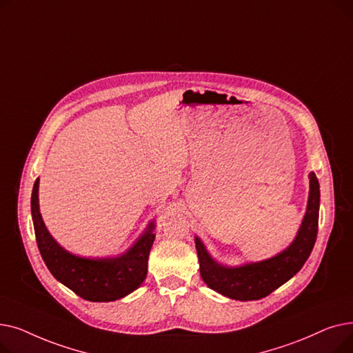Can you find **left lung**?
Returning <instances> with one entry per match:
<instances>
[{"label":"left lung","mask_w":353,"mask_h":353,"mask_svg":"<svg viewBox=\"0 0 353 353\" xmlns=\"http://www.w3.org/2000/svg\"><path fill=\"white\" fill-rule=\"evenodd\" d=\"M309 199L302 225L293 242L281 253L262 262H252L229 268L217 263L206 246L196 236L194 243L200 263V276L205 283L236 301H257L266 298L274 289L286 283L298 273L316 242L319 223L321 190L316 174H309Z\"/></svg>","instance_id":"8db88e82"}]
</instances>
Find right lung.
<instances>
[{"label":"right lung","instance_id":"add662e5","mask_svg":"<svg viewBox=\"0 0 353 353\" xmlns=\"http://www.w3.org/2000/svg\"><path fill=\"white\" fill-rule=\"evenodd\" d=\"M37 179L31 194V214L37 246L51 274L80 298L90 302H111L134 292L147 276V261L154 242V221H150L136 243L119 257L90 259L61 248L47 230L39 206Z\"/></svg>","mask_w":353,"mask_h":353}]
</instances>
